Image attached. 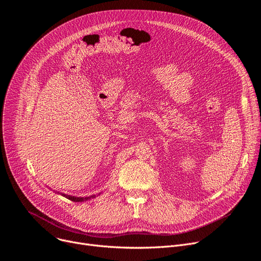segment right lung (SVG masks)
Here are the masks:
<instances>
[{
  "label": "right lung",
  "mask_w": 261,
  "mask_h": 261,
  "mask_svg": "<svg viewBox=\"0 0 261 261\" xmlns=\"http://www.w3.org/2000/svg\"><path fill=\"white\" fill-rule=\"evenodd\" d=\"M59 194H61L62 196L70 199L71 201H85V200H88L90 198H94L96 197V195H92V196H87V197H76V196H72V195H67V194H64V193H60V192H58Z\"/></svg>",
  "instance_id": "obj_1"
}]
</instances>
